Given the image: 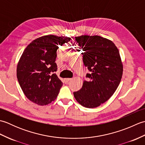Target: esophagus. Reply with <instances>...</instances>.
Returning a JSON list of instances; mask_svg holds the SVG:
<instances>
[{"instance_id":"obj_1","label":"esophagus","mask_w":145,"mask_h":145,"mask_svg":"<svg viewBox=\"0 0 145 145\" xmlns=\"http://www.w3.org/2000/svg\"><path fill=\"white\" fill-rule=\"evenodd\" d=\"M72 80V78H65V82L68 83L70 80Z\"/></svg>"}]
</instances>
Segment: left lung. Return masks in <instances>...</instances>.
Returning <instances> with one entry per match:
<instances>
[{
  "label": "left lung",
  "mask_w": 145,
  "mask_h": 145,
  "mask_svg": "<svg viewBox=\"0 0 145 145\" xmlns=\"http://www.w3.org/2000/svg\"><path fill=\"white\" fill-rule=\"evenodd\" d=\"M75 40L84 51L83 61L90 73L73 95L83 106L96 108L108 100L118 87L123 75L121 57L115 44L100 36L81 35Z\"/></svg>",
  "instance_id": "left-lung-1"
}]
</instances>
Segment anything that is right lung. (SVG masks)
Here are the masks:
<instances>
[{
  "mask_svg": "<svg viewBox=\"0 0 145 145\" xmlns=\"http://www.w3.org/2000/svg\"><path fill=\"white\" fill-rule=\"evenodd\" d=\"M67 37L53 35L36 39L27 46L17 67V77L26 97L39 105L56 99L63 83L55 72L58 45L70 41Z\"/></svg>",
  "mask_w": 145,
  "mask_h": 145,
  "instance_id": "add662e5",
  "label": "right lung"
}]
</instances>
